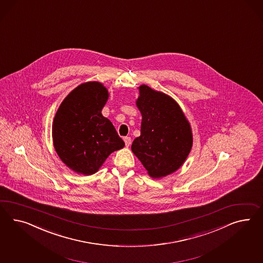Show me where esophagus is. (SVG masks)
I'll use <instances>...</instances> for the list:
<instances>
[{"label": "esophagus", "mask_w": 263, "mask_h": 263, "mask_svg": "<svg viewBox=\"0 0 263 263\" xmlns=\"http://www.w3.org/2000/svg\"><path fill=\"white\" fill-rule=\"evenodd\" d=\"M123 141L125 142V145L129 146L131 144V138L130 137H124L123 138Z\"/></svg>", "instance_id": "1"}]
</instances>
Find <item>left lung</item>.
<instances>
[{"label": "left lung", "mask_w": 263, "mask_h": 263, "mask_svg": "<svg viewBox=\"0 0 263 263\" xmlns=\"http://www.w3.org/2000/svg\"><path fill=\"white\" fill-rule=\"evenodd\" d=\"M137 106L142 114L141 136L131 149L151 177L177 171L192 146L191 125L177 102L170 96L142 85Z\"/></svg>", "instance_id": "left-lung-1"}]
</instances>
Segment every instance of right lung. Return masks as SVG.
<instances>
[{
    "label": "right lung",
    "instance_id": "1",
    "mask_svg": "<svg viewBox=\"0 0 263 263\" xmlns=\"http://www.w3.org/2000/svg\"><path fill=\"white\" fill-rule=\"evenodd\" d=\"M108 100L100 82H87L72 90L58 108L52 125L54 148L62 162L84 175L99 171L124 142L112 122L101 114Z\"/></svg>",
    "mask_w": 263,
    "mask_h": 263
}]
</instances>
